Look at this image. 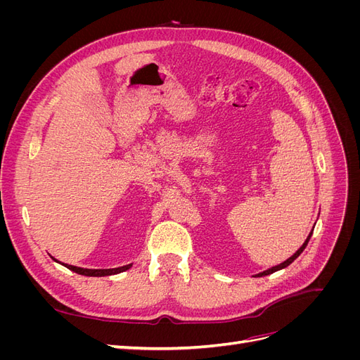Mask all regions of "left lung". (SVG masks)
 <instances>
[{
	"label": "left lung",
	"instance_id": "left-lung-1",
	"mask_svg": "<svg viewBox=\"0 0 360 360\" xmlns=\"http://www.w3.org/2000/svg\"><path fill=\"white\" fill-rule=\"evenodd\" d=\"M312 231H314V228H312ZM312 231L308 234V237H307V240L303 242V245L296 250V252H294L290 258H287L284 263H281V264H278V266H274V267H270V269H267V270H264V271H259V274H257L255 275V278H261V276H267V275H270V274H274V271H278V270H281V269H284V267H287V266H290L294 259H296L302 252H303V249L307 248V245H308V242H309V238H311V236H312Z\"/></svg>",
	"mask_w": 360,
	"mask_h": 360
}]
</instances>
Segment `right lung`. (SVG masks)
Segmentation results:
<instances>
[{
  "label": "right lung",
  "mask_w": 360,
  "mask_h": 360,
  "mask_svg": "<svg viewBox=\"0 0 360 360\" xmlns=\"http://www.w3.org/2000/svg\"><path fill=\"white\" fill-rule=\"evenodd\" d=\"M53 261H57V263L63 264L64 267H68L69 270L75 271V274L78 275H84V276H110V275H117V274H122V271L129 270L132 267V263L122 266V267H115V269H84V267H76L72 264H66V263H61V261L56 259L53 257H51Z\"/></svg>",
  "instance_id": "right-lung-1"
}]
</instances>
